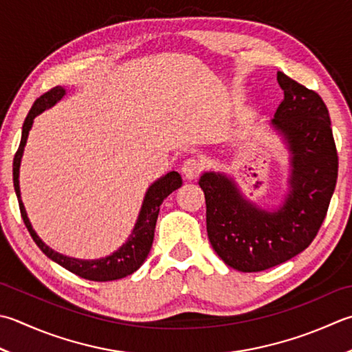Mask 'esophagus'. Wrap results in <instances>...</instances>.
<instances>
[{
    "label": "esophagus",
    "mask_w": 352,
    "mask_h": 352,
    "mask_svg": "<svg viewBox=\"0 0 352 352\" xmlns=\"http://www.w3.org/2000/svg\"><path fill=\"white\" fill-rule=\"evenodd\" d=\"M201 169H203V163L194 157L188 158V160L182 164V172L188 180H195V178L199 175V172H201Z\"/></svg>",
    "instance_id": "1"
}]
</instances>
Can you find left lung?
<instances>
[{"mask_svg": "<svg viewBox=\"0 0 352 352\" xmlns=\"http://www.w3.org/2000/svg\"><path fill=\"white\" fill-rule=\"evenodd\" d=\"M284 91L270 128L288 151V192L264 209L224 172H203L206 223L213 250L238 272L279 265L304 252L318 235L334 194L339 158L322 98L278 72Z\"/></svg>", "mask_w": 352, "mask_h": 352, "instance_id": "8db88e82", "label": "left lung"}]
</instances>
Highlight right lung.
I'll list each match as a JSON object with an SVG mask.
<instances>
[{"instance_id":"obj_1","label":"right lung","mask_w":352,"mask_h":352,"mask_svg":"<svg viewBox=\"0 0 352 352\" xmlns=\"http://www.w3.org/2000/svg\"><path fill=\"white\" fill-rule=\"evenodd\" d=\"M67 94V89L64 87H54L50 91L41 96L36 102L33 103L32 109L27 114L24 125H23V134H21V143L19 148L13 158V186H15V192L19 203L21 217L24 219V224L27 230L30 232L34 243L39 247L47 258H50L54 263L59 264L60 267L67 268L68 272H72L78 276L88 279V280H98V282H107V280H116L133 274L135 270H139L140 265L144 263V259L148 258V253L153 247L154 241V232H155V223L158 218V212H160V206L163 199L168 195H170L175 189L180 188L183 184L182 175L178 172L172 170L168 172L166 175H163L155 180L149 186L146 194H144L142 209L137 217V221L134 224V229L131 232L126 243L122 247H119L116 252L108 254L105 258L99 259H79L65 256V254L54 252L50 249L43 239L38 236V233L33 230L32 223L24 208L23 199H21V190H19V166L21 160H23L24 148L27 139H29V133L33 126L34 117L39 116L45 109L52 108L54 103H58L64 96Z\"/></svg>"}]
</instances>
